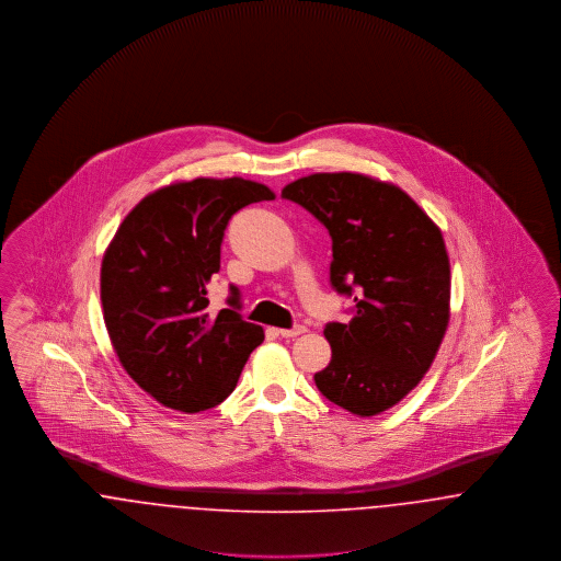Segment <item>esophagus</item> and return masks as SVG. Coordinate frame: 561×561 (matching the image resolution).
<instances>
[{"mask_svg":"<svg viewBox=\"0 0 561 561\" xmlns=\"http://www.w3.org/2000/svg\"><path fill=\"white\" fill-rule=\"evenodd\" d=\"M305 332H307V328L300 325V323H296L293 328H286V330H277V334L284 336V339H296V336H300V334H305Z\"/></svg>","mask_w":561,"mask_h":561,"instance_id":"34e87169","label":"esophagus"}]
</instances>
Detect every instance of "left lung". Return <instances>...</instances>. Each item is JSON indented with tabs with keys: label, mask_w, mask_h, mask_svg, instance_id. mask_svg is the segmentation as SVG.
Instances as JSON below:
<instances>
[{
	"label": "left lung",
	"mask_w": 561,
	"mask_h": 561,
	"mask_svg": "<svg viewBox=\"0 0 561 561\" xmlns=\"http://www.w3.org/2000/svg\"><path fill=\"white\" fill-rule=\"evenodd\" d=\"M332 238L330 284L353 298L351 321H330L325 400L374 416L427 373L450 320V261L437 225L400 187L353 172H321L282 191Z\"/></svg>",
	"instance_id": "1"
}]
</instances>
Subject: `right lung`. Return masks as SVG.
Here are the masks:
<instances>
[{"mask_svg": "<svg viewBox=\"0 0 561 561\" xmlns=\"http://www.w3.org/2000/svg\"><path fill=\"white\" fill-rule=\"evenodd\" d=\"M273 191L243 179H195L147 195L124 218L101 267L108 339L134 382L179 412L227 400L250 353L265 339L243 320L240 290L208 313L231 216Z\"/></svg>", "mask_w": 561, "mask_h": 561, "instance_id": "obj_1", "label": "right lung"}]
</instances>
